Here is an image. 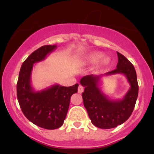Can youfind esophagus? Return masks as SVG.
Returning <instances> with one entry per match:
<instances>
[{"instance_id":"1","label":"esophagus","mask_w":154,"mask_h":154,"mask_svg":"<svg viewBox=\"0 0 154 154\" xmlns=\"http://www.w3.org/2000/svg\"><path fill=\"white\" fill-rule=\"evenodd\" d=\"M83 91H84V88H83L82 86L81 85H79V87H78V93H82Z\"/></svg>"}]
</instances>
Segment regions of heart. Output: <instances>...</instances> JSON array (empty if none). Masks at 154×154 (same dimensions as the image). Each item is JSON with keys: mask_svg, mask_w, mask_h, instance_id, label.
<instances>
[{"mask_svg": "<svg viewBox=\"0 0 154 154\" xmlns=\"http://www.w3.org/2000/svg\"><path fill=\"white\" fill-rule=\"evenodd\" d=\"M103 54L99 52H93L88 55L86 57V61L89 63H95L98 62L99 60L101 59ZM109 63V59L108 58H104L101 61V65H106Z\"/></svg>", "mask_w": 154, "mask_h": 154, "instance_id": "b5f03b06", "label": "heart"}]
</instances>
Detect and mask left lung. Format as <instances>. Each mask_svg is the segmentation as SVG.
I'll return each mask as SVG.
<instances>
[{
    "label": "left lung",
    "mask_w": 154,
    "mask_h": 154,
    "mask_svg": "<svg viewBox=\"0 0 154 154\" xmlns=\"http://www.w3.org/2000/svg\"><path fill=\"white\" fill-rule=\"evenodd\" d=\"M117 53L116 69L104 75L122 74L126 77L130 88L122 99L111 100L99 88L103 75L84 76L80 84L85 87L82 96L83 103L92 123L97 128L111 129L126 122L131 116L138 95V83L135 67L122 54Z\"/></svg>",
    "instance_id": "left-lung-1"
}]
</instances>
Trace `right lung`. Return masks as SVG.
<instances>
[{
    "instance_id": "1",
    "label": "right lung",
    "mask_w": 154,
    "mask_h": 154,
    "mask_svg": "<svg viewBox=\"0 0 154 154\" xmlns=\"http://www.w3.org/2000/svg\"><path fill=\"white\" fill-rule=\"evenodd\" d=\"M56 48V45H43L32 53L22 63L17 85V99L24 115L35 125L47 130L62 126L70 98L77 93L79 86L78 84L70 87L54 85L40 91H35L32 87L33 64L43 61Z\"/></svg>"
}]
</instances>
